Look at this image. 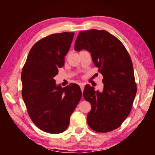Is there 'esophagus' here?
Returning <instances> with one entry per match:
<instances>
[{"instance_id":"1","label":"esophagus","mask_w":155,"mask_h":155,"mask_svg":"<svg viewBox=\"0 0 155 155\" xmlns=\"http://www.w3.org/2000/svg\"><path fill=\"white\" fill-rule=\"evenodd\" d=\"M79 85H80V87H81V91H82V92L83 91V90H84V85L83 83H80L79 84Z\"/></svg>"}]
</instances>
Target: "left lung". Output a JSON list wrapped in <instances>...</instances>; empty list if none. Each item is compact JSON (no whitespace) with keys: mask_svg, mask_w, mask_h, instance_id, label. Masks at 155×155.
Returning <instances> with one entry per match:
<instances>
[{"mask_svg":"<svg viewBox=\"0 0 155 155\" xmlns=\"http://www.w3.org/2000/svg\"><path fill=\"white\" fill-rule=\"evenodd\" d=\"M85 49L91 53L98 71L103 76V91L85 85L83 95L91 104L87 124L98 133L120 127L129 115L137 92L130 57L116 37L104 30L81 31L74 50Z\"/></svg>","mask_w":155,"mask_h":155,"instance_id":"left-lung-1","label":"left lung"}]
</instances>
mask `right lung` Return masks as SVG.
Wrapping results in <instances>:
<instances>
[{"label": "right lung", "mask_w": 155, "mask_h": 155, "mask_svg": "<svg viewBox=\"0 0 155 155\" xmlns=\"http://www.w3.org/2000/svg\"><path fill=\"white\" fill-rule=\"evenodd\" d=\"M74 33L52 34L34 44L21 74L22 96L31 120L49 133L65 131L82 96L77 84L62 88L53 78L64 66Z\"/></svg>", "instance_id": "add662e5"}]
</instances>
